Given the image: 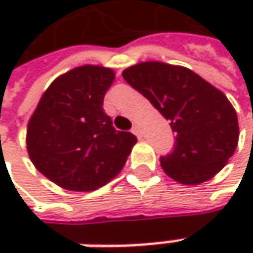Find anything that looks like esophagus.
Segmentation results:
<instances>
[{
	"label": "esophagus",
	"instance_id": "obj_1",
	"mask_svg": "<svg viewBox=\"0 0 253 253\" xmlns=\"http://www.w3.org/2000/svg\"><path fill=\"white\" fill-rule=\"evenodd\" d=\"M132 132L138 136V138H142V128L139 124H135L133 125V128H132Z\"/></svg>",
	"mask_w": 253,
	"mask_h": 253
}]
</instances>
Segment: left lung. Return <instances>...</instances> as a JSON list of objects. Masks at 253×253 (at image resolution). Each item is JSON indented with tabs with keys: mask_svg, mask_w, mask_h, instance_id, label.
Masks as SVG:
<instances>
[{
	"mask_svg": "<svg viewBox=\"0 0 253 253\" xmlns=\"http://www.w3.org/2000/svg\"><path fill=\"white\" fill-rule=\"evenodd\" d=\"M125 82L169 120L174 148L162 156L165 173L183 184L214 177L237 149L238 117L225 94L181 66L145 62L122 72Z\"/></svg>",
	"mask_w": 253,
	"mask_h": 253,
	"instance_id": "left-lung-1",
	"label": "left lung"
}]
</instances>
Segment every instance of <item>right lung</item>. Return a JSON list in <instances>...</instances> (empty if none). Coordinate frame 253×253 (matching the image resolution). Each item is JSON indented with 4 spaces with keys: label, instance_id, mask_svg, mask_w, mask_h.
I'll return each mask as SVG.
<instances>
[{
    "label": "right lung",
    "instance_id": "1",
    "mask_svg": "<svg viewBox=\"0 0 253 253\" xmlns=\"http://www.w3.org/2000/svg\"><path fill=\"white\" fill-rule=\"evenodd\" d=\"M111 69L82 66L59 76L43 92L26 131L29 158L43 176L73 191H91L114 179L136 136L117 131L104 112Z\"/></svg>",
    "mask_w": 253,
    "mask_h": 253
}]
</instances>
